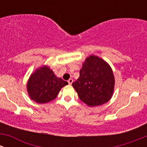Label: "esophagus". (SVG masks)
Returning <instances> with one entry per match:
<instances>
[{
  "instance_id": "1",
  "label": "esophagus",
  "mask_w": 147,
  "mask_h": 147,
  "mask_svg": "<svg viewBox=\"0 0 147 147\" xmlns=\"http://www.w3.org/2000/svg\"><path fill=\"white\" fill-rule=\"evenodd\" d=\"M67 82H68V84H72V83L73 82V80H72V78H70V79L68 80Z\"/></svg>"
}]
</instances>
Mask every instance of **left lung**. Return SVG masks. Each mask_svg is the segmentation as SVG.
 <instances>
[{"label":"left lung","mask_w":147,"mask_h":147,"mask_svg":"<svg viewBox=\"0 0 147 147\" xmlns=\"http://www.w3.org/2000/svg\"><path fill=\"white\" fill-rule=\"evenodd\" d=\"M115 84V76L109 65L101 57L91 55L82 63L79 78L72 85L81 101L89 107H95L112 98Z\"/></svg>","instance_id":"8db88e82"}]
</instances>
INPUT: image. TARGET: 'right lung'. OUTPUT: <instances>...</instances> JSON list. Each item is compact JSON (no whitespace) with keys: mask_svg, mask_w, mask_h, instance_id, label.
<instances>
[{"mask_svg":"<svg viewBox=\"0 0 147 147\" xmlns=\"http://www.w3.org/2000/svg\"><path fill=\"white\" fill-rule=\"evenodd\" d=\"M67 82L59 78L47 65H42L30 75L27 83V91L31 100L44 104L55 100Z\"/></svg>","mask_w":147,"mask_h":147,"instance_id":"right-lung-1","label":"right lung"}]
</instances>
